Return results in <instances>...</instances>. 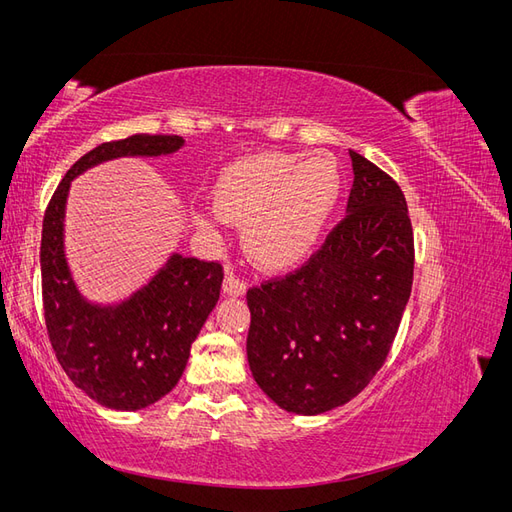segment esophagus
Instances as JSON below:
<instances>
[{
	"label": "esophagus",
	"mask_w": 512,
	"mask_h": 512,
	"mask_svg": "<svg viewBox=\"0 0 512 512\" xmlns=\"http://www.w3.org/2000/svg\"><path fill=\"white\" fill-rule=\"evenodd\" d=\"M247 290V280L243 275H239L237 271H228L226 280H224V292L226 294H235V297H239V294H245Z\"/></svg>",
	"instance_id": "34e87169"
}]
</instances>
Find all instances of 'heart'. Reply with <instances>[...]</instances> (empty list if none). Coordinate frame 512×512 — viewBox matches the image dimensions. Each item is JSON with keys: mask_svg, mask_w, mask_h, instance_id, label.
Wrapping results in <instances>:
<instances>
[{"mask_svg": "<svg viewBox=\"0 0 512 512\" xmlns=\"http://www.w3.org/2000/svg\"><path fill=\"white\" fill-rule=\"evenodd\" d=\"M342 175L329 153H258L232 164L215 185L224 218L250 226L247 241L265 267H288L316 245Z\"/></svg>", "mask_w": 512, "mask_h": 512, "instance_id": "heart-1", "label": "heart"}]
</instances>
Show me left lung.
Wrapping results in <instances>:
<instances>
[{
  "mask_svg": "<svg viewBox=\"0 0 512 512\" xmlns=\"http://www.w3.org/2000/svg\"><path fill=\"white\" fill-rule=\"evenodd\" d=\"M348 215L301 267L247 290V361L277 406L322 414L359 395L391 352L414 275L399 183L350 151Z\"/></svg>",
  "mask_w": 512,
  "mask_h": 512,
  "instance_id": "obj_1",
  "label": "left lung"
}]
</instances>
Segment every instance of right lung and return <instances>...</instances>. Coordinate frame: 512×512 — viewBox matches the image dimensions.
Wrapping results in <instances>:
<instances>
[{
	"label": "right lung",
	"mask_w": 512,
	"mask_h": 512,
	"mask_svg": "<svg viewBox=\"0 0 512 512\" xmlns=\"http://www.w3.org/2000/svg\"><path fill=\"white\" fill-rule=\"evenodd\" d=\"M183 145L177 134H132L102 143L74 162L49 200L42 222L40 267L46 333L68 378L98 404L141 410L175 389L190 348L220 299V260L175 254L153 280L117 307L87 303L64 256V211L70 181L119 156H160Z\"/></svg>",
	"instance_id": "1"
}]
</instances>
